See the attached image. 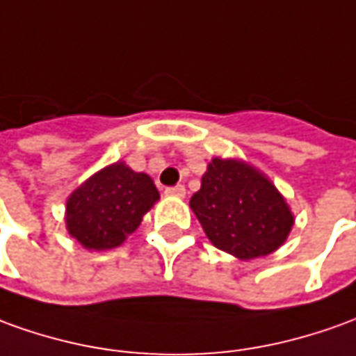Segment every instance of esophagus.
<instances>
[{"label":"esophagus","mask_w":356,"mask_h":356,"mask_svg":"<svg viewBox=\"0 0 356 356\" xmlns=\"http://www.w3.org/2000/svg\"><path fill=\"white\" fill-rule=\"evenodd\" d=\"M166 195H172V197H184L186 195V188L184 186H170V188H166L164 190Z\"/></svg>","instance_id":"esophagus-1"}]
</instances>
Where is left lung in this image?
Segmentation results:
<instances>
[{
  "label": "left lung",
  "mask_w": 356,
  "mask_h": 356,
  "mask_svg": "<svg viewBox=\"0 0 356 356\" xmlns=\"http://www.w3.org/2000/svg\"><path fill=\"white\" fill-rule=\"evenodd\" d=\"M190 207L207 238L240 259L275 252L293 227V215L275 186L238 161L213 159Z\"/></svg>",
  "instance_id": "obj_1"
}]
</instances>
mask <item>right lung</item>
<instances>
[{"label": "right lung", "instance_id": "right-lung-1", "mask_svg": "<svg viewBox=\"0 0 356 356\" xmlns=\"http://www.w3.org/2000/svg\"><path fill=\"white\" fill-rule=\"evenodd\" d=\"M156 200L159 192L147 174L134 172L124 163L110 164L70 195L67 230L85 248H116Z\"/></svg>", "mask_w": 356, "mask_h": 356}]
</instances>
